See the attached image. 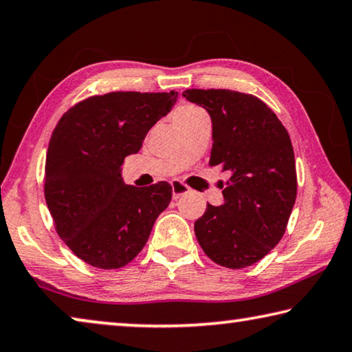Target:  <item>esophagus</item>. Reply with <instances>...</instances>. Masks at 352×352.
Masks as SVG:
<instances>
[{"instance_id": "34e87169", "label": "esophagus", "mask_w": 352, "mask_h": 352, "mask_svg": "<svg viewBox=\"0 0 352 352\" xmlns=\"http://www.w3.org/2000/svg\"><path fill=\"white\" fill-rule=\"evenodd\" d=\"M171 190H173V198L177 199L184 197V195H187L190 192V187H187L186 184L181 182V181H173L171 182Z\"/></svg>"}]
</instances>
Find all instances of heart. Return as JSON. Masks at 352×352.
I'll return each instance as SVG.
<instances>
[{
  "mask_svg": "<svg viewBox=\"0 0 352 352\" xmlns=\"http://www.w3.org/2000/svg\"><path fill=\"white\" fill-rule=\"evenodd\" d=\"M201 115H206L203 109L195 106V104H184L176 109L175 115H173V120H175V124H179L184 122H188V120H193Z\"/></svg>",
  "mask_w": 352,
  "mask_h": 352,
  "instance_id": "b5f03b06",
  "label": "heart"
}]
</instances>
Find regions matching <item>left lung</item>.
<instances>
[{"label":"left lung","instance_id":"1","mask_svg":"<svg viewBox=\"0 0 352 352\" xmlns=\"http://www.w3.org/2000/svg\"><path fill=\"white\" fill-rule=\"evenodd\" d=\"M212 118L210 166L229 175L224 204H207L195 221L206 256L239 270L256 263L279 243L296 199V166L284 124L262 100L226 89L182 94Z\"/></svg>","mask_w":352,"mask_h":352}]
</instances>
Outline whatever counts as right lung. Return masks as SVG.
<instances>
[{"label": "right lung", "mask_w": 352, "mask_h": 352, "mask_svg": "<svg viewBox=\"0 0 352 352\" xmlns=\"http://www.w3.org/2000/svg\"><path fill=\"white\" fill-rule=\"evenodd\" d=\"M176 100L173 90L111 91L79 101L56 124L45 164L46 206L59 237L91 267L128 265L168 207V182L128 186L122 165Z\"/></svg>", "instance_id": "1"}]
</instances>
